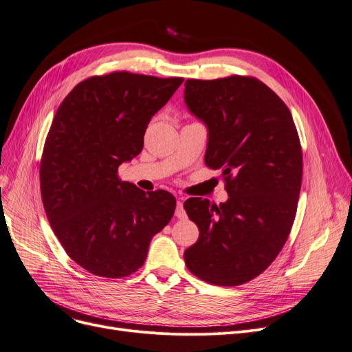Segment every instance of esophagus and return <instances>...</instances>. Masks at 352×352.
Here are the masks:
<instances>
[{
  "label": "esophagus",
  "instance_id": "obj_1",
  "mask_svg": "<svg viewBox=\"0 0 352 352\" xmlns=\"http://www.w3.org/2000/svg\"><path fill=\"white\" fill-rule=\"evenodd\" d=\"M175 215H176L179 219H185V218H186V212H185V209H184V199H182V198L177 199Z\"/></svg>",
  "mask_w": 352,
  "mask_h": 352
}]
</instances>
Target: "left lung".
Masks as SVG:
<instances>
[{
  "label": "left lung",
  "instance_id": "8db88e82",
  "mask_svg": "<svg viewBox=\"0 0 352 352\" xmlns=\"http://www.w3.org/2000/svg\"><path fill=\"white\" fill-rule=\"evenodd\" d=\"M185 104L208 130L205 163L222 168L227 202L190 198L199 238L185 251L190 273L215 286L261 274L283 248L298 209L302 148L286 104L247 76L188 79Z\"/></svg>",
  "mask_w": 352,
  "mask_h": 352
}]
</instances>
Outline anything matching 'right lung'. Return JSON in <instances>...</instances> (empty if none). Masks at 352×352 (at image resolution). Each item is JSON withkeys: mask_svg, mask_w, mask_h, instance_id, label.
<instances>
[{"mask_svg": "<svg viewBox=\"0 0 352 352\" xmlns=\"http://www.w3.org/2000/svg\"><path fill=\"white\" fill-rule=\"evenodd\" d=\"M182 78L114 72L82 80L56 111L40 163L41 201L67 256L89 273L121 278L144 264L176 199L118 179L143 150L151 117Z\"/></svg>", "mask_w": 352, "mask_h": 352, "instance_id": "1", "label": "right lung"}]
</instances>
